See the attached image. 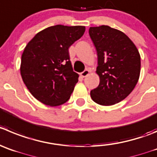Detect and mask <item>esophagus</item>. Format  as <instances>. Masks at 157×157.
Returning <instances> with one entry per match:
<instances>
[{
  "instance_id": "obj_1",
  "label": "esophagus",
  "mask_w": 157,
  "mask_h": 157,
  "mask_svg": "<svg viewBox=\"0 0 157 157\" xmlns=\"http://www.w3.org/2000/svg\"><path fill=\"white\" fill-rule=\"evenodd\" d=\"M89 73H90V71H89L88 70H85L84 71H83L82 73H80V76H81L82 77H86L87 75H88Z\"/></svg>"
}]
</instances>
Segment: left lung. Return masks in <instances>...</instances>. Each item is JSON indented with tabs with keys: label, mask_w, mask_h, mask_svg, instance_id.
Returning <instances> with one entry per match:
<instances>
[{
	"label": "left lung",
	"mask_w": 157,
	"mask_h": 157,
	"mask_svg": "<svg viewBox=\"0 0 157 157\" xmlns=\"http://www.w3.org/2000/svg\"><path fill=\"white\" fill-rule=\"evenodd\" d=\"M89 35L98 53V87L92 100L105 106L118 103L132 91L140 74V55L131 39L108 25L90 27Z\"/></svg>",
	"instance_id": "1"
}]
</instances>
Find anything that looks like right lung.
I'll use <instances>...</instances> for the list:
<instances>
[{
  "label": "right lung",
  "mask_w": 157,
  "mask_h": 157,
  "mask_svg": "<svg viewBox=\"0 0 157 157\" xmlns=\"http://www.w3.org/2000/svg\"><path fill=\"white\" fill-rule=\"evenodd\" d=\"M84 32V26L57 25L39 32L27 44L21 56V75L38 101L58 106L70 99L79 75L73 70L69 48Z\"/></svg>",
  "instance_id": "add662e5"
}]
</instances>
